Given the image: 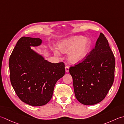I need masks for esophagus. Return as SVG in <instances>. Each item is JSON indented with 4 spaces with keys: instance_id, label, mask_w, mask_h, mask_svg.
Returning <instances> with one entry per match:
<instances>
[{
    "instance_id": "obj_1",
    "label": "esophagus",
    "mask_w": 124,
    "mask_h": 124,
    "mask_svg": "<svg viewBox=\"0 0 124 124\" xmlns=\"http://www.w3.org/2000/svg\"><path fill=\"white\" fill-rule=\"evenodd\" d=\"M65 71L66 72H69V66H68V65H66L65 67Z\"/></svg>"
}]
</instances>
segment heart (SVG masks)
<instances>
[{
	"label": "heart",
	"mask_w": 124,
	"mask_h": 124,
	"mask_svg": "<svg viewBox=\"0 0 124 124\" xmlns=\"http://www.w3.org/2000/svg\"><path fill=\"white\" fill-rule=\"evenodd\" d=\"M90 46V41L86 38L73 36L62 41L58 46L61 52L68 53V58L70 62L77 63L83 60L88 53ZM54 54L59 56L57 50H54Z\"/></svg>",
	"instance_id": "b5f03b06"
}]
</instances>
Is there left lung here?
Returning a JSON list of instances; mask_svg holds the SVG:
<instances>
[{
	"label": "left lung",
	"mask_w": 124,
	"mask_h": 124,
	"mask_svg": "<svg viewBox=\"0 0 124 124\" xmlns=\"http://www.w3.org/2000/svg\"><path fill=\"white\" fill-rule=\"evenodd\" d=\"M115 69L113 53L108 40L101 33L89 55L82 62L69 68L77 100L85 105L102 101L113 84Z\"/></svg>",
	"instance_id": "8db88e82"
}]
</instances>
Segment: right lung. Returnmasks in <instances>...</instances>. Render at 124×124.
Listing matches in <instances>:
<instances>
[{
	"label": "right lung",
	"mask_w": 124,
	"mask_h": 124,
	"mask_svg": "<svg viewBox=\"0 0 124 124\" xmlns=\"http://www.w3.org/2000/svg\"><path fill=\"white\" fill-rule=\"evenodd\" d=\"M41 43L39 38L22 37L9 59V77L14 91L21 101L33 106L49 102L56 83L65 74L63 62L52 63L31 48Z\"/></svg>",
	"instance_id": "1"
}]
</instances>
